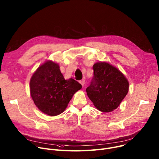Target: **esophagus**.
I'll list each match as a JSON object with an SVG mask.
<instances>
[{"mask_svg":"<svg viewBox=\"0 0 159 159\" xmlns=\"http://www.w3.org/2000/svg\"><path fill=\"white\" fill-rule=\"evenodd\" d=\"M79 82L81 84L82 86H84V84H85V80H84V79H82V80H80L79 81Z\"/></svg>","mask_w":159,"mask_h":159,"instance_id":"1","label":"esophagus"}]
</instances>
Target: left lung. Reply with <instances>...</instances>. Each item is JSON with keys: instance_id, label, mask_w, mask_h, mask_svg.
Segmentation results:
<instances>
[{"instance_id": "left-lung-1", "label": "left lung", "mask_w": 159, "mask_h": 159, "mask_svg": "<svg viewBox=\"0 0 159 159\" xmlns=\"http://www.w3.org/2000/svg\"><path fill=\"white\" fill-rule=\"evenodd\" d=\"M93 68L94 76L86 88L88 96L99 111L111 112L127 94L129 81L118 68L106 62L95 63Z\"/></svg>"}]
</instances>
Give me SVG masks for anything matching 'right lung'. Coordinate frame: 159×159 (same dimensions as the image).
<instances>
[{"label": "right lung", "mask_w": 159, "mask_h": 159, "mask_svg": "<svg viewBox=\"0 0 159 159\" xmlns=\"http://www.w3.org/2000/svg\"><path fill=\"white\" fill-rule=\"evenodd\" d=\"M82 85L73 79L65 80L57 63L48 61L36 70L30 80V93L36 107L55 116L64 112Z\"/></svg>", "instance_id": "1"}]
</instances>
